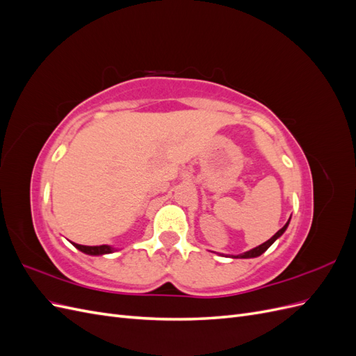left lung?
<instances>
[{
  "instance_id": "8db88e82",
  "label": "left lung",
  "mask_w": 356,
  "mask_h": 356,
  "mask_svg": "<svg viewBox=\"0 0 356 356\" xmlns=\"http://www.w3.org/2000/svg\"><path fill=\"white\" fill-rule=\"evenodd\" d=\"M291 220V218H289ZM289 220H288V222L284 225V227L281 229V230H279L277 233H275L273 236H272V238L270 239H268L267 242H264V243H261L260 246H257V248H254V250H251V251H246V252H243V254H241V255H238V257H236V258H254V257H258V255H261L264 251H267V248L268 246H270L277 238H279V236H281L285 230H286V227H288V224H289Z\"/></svg>"
}]
</instances>
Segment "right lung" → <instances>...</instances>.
<instances>
[{
    "label": "right lung",
    "mask_w": 356,
    "mask_h": 356,
    "mask_svg": "<svg viewBox=\"0 0 356 356\" xmlns=\"http://www.w3.org/2000/svg\"><path fill=\"white\" fill-rule=\"evenodd\" d=\"M74 246L77 248V250L83 251L84 254H89V255H102V254H110L114 251V248L108 246V245H99V246H86V245H77L74 243Z\"/></svg>",
    "instance_id": "obj_1"
}]
</instances>
